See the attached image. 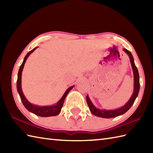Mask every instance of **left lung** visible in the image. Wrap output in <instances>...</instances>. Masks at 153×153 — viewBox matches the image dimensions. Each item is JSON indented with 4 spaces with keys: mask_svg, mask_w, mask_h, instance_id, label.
<instances>
[{
    "mask_svg": "<svg viewBox=\"0 0 153 153\" xmlns=\"http://www.w3.org/2000/svg\"><path fill=\"white\" fill-rule=\"evenodd\" d=\"M126 53L128 54L129 57V60H130L131 65L134 71V93H133L132 96L129 100L128 101L124 106H122L121 108L116 109V110H100L97 108L96 107L93 105V103L91 101L88 95H87L86 100L87 105L89 108L90 111L93 114L96 116L100 117V118H115L116 116H118L120 115H122L123 114L126 113L128 110L131 108V106L134 103L135 99L137 98L138 95V93L139 91V89H140V83H139V72L137 67L135 66L134 63V59L131 53L128 50L123 48Z\"/></svg>",
    "mask_w": 153,
    "mask_h": 153,
    "instance_id": "1",
    "label": "left lung"
}]
</instances>
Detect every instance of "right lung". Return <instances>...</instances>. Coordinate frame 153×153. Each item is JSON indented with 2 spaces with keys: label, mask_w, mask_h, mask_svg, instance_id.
Instances as JSON below:
<instances>
[{
  "label": "right lung",
  "mask_w": 153,
  "mask_h": 153,
  "mask_svg": "<svg viewBox=\"0 0 153 153\" xmlns=\"http://www.w3.org/2000/svg\"><path fill=\"white\" fill-rule=\"evenodd\" d=\"M36 48H33V50L29 52V53L26 54V56H25L24 61L22 64V65L19 67V69L18 71V79H17V83H16V86H17V90L19 93V95L20 97V99L23 105L25 107L28 111H30L32 113L35 114V115L41 116V117H49V116H54L58 115V114L60 112V110L62 109V107L63 106V104L64 102V100L66 99V97L67 96L68 93L70 92V91L73 88V86H71L69 87L66 91V92L64 93L63 96L62 97V98L60 99L59 101H58L56 104H55L54 105H51V106H39L37 105H32L31 103L28 101L27 99L25 98L24 93L22 92V87H21V83H22V73L23 68H24V64L26 62L27 58L28 56H30V54H31L36 49Z\"/></svg>",
  "instance_id": "add662e5"
}]
</instances>
